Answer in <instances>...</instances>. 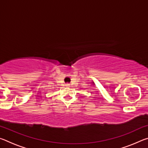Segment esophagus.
I'll list each match as a JSON object with an SVG mask.
<instances>
[{
  "instance_id": "obj_1",
  "label": "esophagus",
  "mask_w": 148,
  "mask_h": 148,
  "mask_svg": "<svg viewBox=\"0 0 148 148\" xmlns=\"http://www.w3.org/2000/svg\"><path fill=\"white\" fill-rule=\"evenodd\" d=\"M69 86H70L69 84H66V87H69Z\"/></svg>"
}]
</instances>
